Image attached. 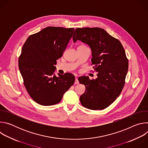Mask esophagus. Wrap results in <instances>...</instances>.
Returning a JSON list of instances; mask_svg holds the SVG:
<instances>
[{"mask_svg":"<svg viewBox=\"0 0 148 148\" xmlns=\"http://www.w3.org/2000/svg\"><path fill=\"white\" fill-rule=\"evenodd\" d=\"M74 84H79V81H78V78H75Z\"/></svg>","mask_w":148,"mask_h":148,"instance_id":"34e87169","label":"esophagus"}]
</instances>
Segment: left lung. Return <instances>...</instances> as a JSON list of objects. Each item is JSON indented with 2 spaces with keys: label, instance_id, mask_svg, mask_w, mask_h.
Segmentation results:
<instances>
[{
  "label": "left lung",
  "instance_id": "left-lung-1",
  "mask_svg": "<svg viewBox=\"0 0 148 148\" xmlns=\"http://www.w3.org/2000/svg\"><path fill=\"white\" fill-rule=\"evenodd\" d=\"M87 44L92 51V65L97 78L80 77L78 81L86 86L79 98L83 107L92 110H103L120 95L128 70V60L119 40L99 27L77 28L73 37Z\"/></svg>",
  "mask_w": 148,
  "mask_h": 148
}]
</instances>
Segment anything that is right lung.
<instances>
[{
    "instance_id": "obj_1",
    "label": "right lung",
    "mask_w": 148,
    "mask_h": 148,
    "mask_svg": "<svg viewBox=\"0 0 148 148\" xmlns=\"http://www.w3.org/2000/svg\"><path fill=\"white\" fill-rule=\"evenodd\" d=\"M74 28L47 27L30 35L18 58V68L25 87L37 103L49 106L60 102L73 85L71 73L54 74L57 60L61 58L73 36Z\"/></svg>"
}]
</instances>
